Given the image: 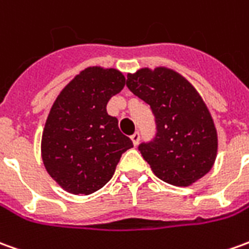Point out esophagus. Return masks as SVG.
<instances>
[{"label": "esophagus", "instance_id": "34e87169", "mask_svg": "<svg viewBox=\"0 0 249 249\" xmlns=\"http://www.w3.org/2000/svg\"><path fill=\"white\" fill-rule=\"evenodd\" d=\"M130 140H132V142H133V145H137L139 142H140V133H139V132L133 133V135L130 136Z\"/></svg>", "mask_w": 249, "mask_h": 249}]
</instances>
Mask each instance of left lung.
Returning a JSON list of instances; mask_svg holds the SVG:
<instances>
[{"instance_id": "obj_1", "label": "left lung", "mask_w": 249, "mask_h": 249, "mask_svg": "<svg viewBox=\"0 0 249 249\" xmlns=\"http://www.w3.org/2000/svg\"><path fill=\"white\" fill-rule=\"evenodd\" d=\"M126 86L148 104L156 136L139 145L152 173L174 186H190L209 173L217 156V130L209 109L185 76L167 67L128 74Z\"/></svg>"}]
</instances>
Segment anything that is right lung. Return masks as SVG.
I'll use <instances>...</instances> for the list:
<instances>
[{
	"label": "right lung",
	"mask_w": 249,
	"mask_h": 249,
	"mask_svg": "<svg viewBox=\"0 0 249 249\" xmlns=\"http://www.w3.org/2000/svg\"><path fill=\"white\" fill-rule=\"evenodd\" d=\"M125 86L116 69L93 66L74 76L59 93L41 136L47 173L63 190L89 196L107 185L121 155L133 147L109 116L107 104Z\"/></svg>",
	"instance_id": "obj_1"
}]
</instances>
